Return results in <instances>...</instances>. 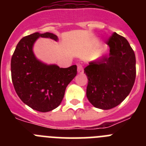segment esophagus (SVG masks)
Listing matches in <instances>:
<instances>
[{"label":"esophagus","instance_id":"obj_1","mask_svg":"<svg viewBox=\"0 0 146 146\" xmlns=\"http://www.w3.org/2000/svg\"><path fill=\"white\" fill-rule=\"evenodd\" d=\"M77 72H78V73H80V74L83 73V68H82V66L80 65V64L77 65Z\"/></svg>","mask_w":146,"mask_h":146}]
</instances>
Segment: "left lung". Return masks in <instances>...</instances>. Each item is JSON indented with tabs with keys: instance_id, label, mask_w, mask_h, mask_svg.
Instances as JSON below:
<instances>
[{
	"instance_id": "left-lung-1",
	"label": "left lung",
	"mask_w": 146,
	"mask_h": 146,
	"mask_svg": "<svg viewBox=\"0 0 146 146\" xmlns=\"http://www.w3.org/2000/svg\"><path fill=\"white\" fill-rule=\"evenodd\" d=\"M109 56L89 63L86 96L95 108L109 110L118 106L129 94L136 77V58L128 41L115 32L106 42Z\"/></svg>"
}]
</instances>
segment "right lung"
I'll list each match as a JSON object with an SVG mask.
<instances>
[{"label": "right lung", "instance_id": "1", "mask_svg": "<svg viewBox=\"0 0 146 146\" xmlns=\"http://www.w3.org/2000/svg\"><path fill=\"white\" fill-rule=\"evenodd\" d=\"M38 37L57 41L52 33H34L23 37L17 45L11 60V80L17 94L32 109L46 113L58 107L66 86L77 75V66L60 68L37 60L32 47Z\"/></svg>", "mask_w": 146, "mask_h": 146}]
</instances>
